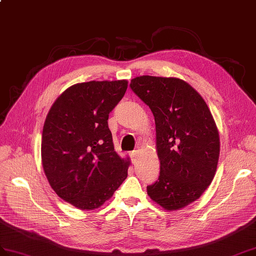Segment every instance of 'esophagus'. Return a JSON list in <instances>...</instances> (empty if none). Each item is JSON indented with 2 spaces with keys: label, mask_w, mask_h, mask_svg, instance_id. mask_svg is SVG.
Returning <instances> with one entry per match:
<instances>
[{
  "label": "esophagus",
  "mask_w": 256,
  "mask_h": 256,
  "mask_svg": "<svg viewBox=\"0 0 256 256\" xmlns=\"http://www.w3.org/2000/svg\"><path fill=\"white\" fill-rule=\"evenodd\" d=\"M130 158H132V162H135L136 160H138V150H133V152H130Z\"/></svg>",
  "instance_id": "1"
}]
</instances>
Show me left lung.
Returning a JSON list of instances; mask_svg holds the SVG:
<instances>
[{
  "label": "left lung",
  "mask_w": 256,
  "mask_h": 256,
  "mask_svg": "<svg viewBox=\"0 0 256 256\" xmlns=\"http://www.w3.org/2000/svg\"><path fill=\"white\" fill-rule=\"evenodd\" d=\"M130 86L155 116L160 176L147 194L166 210H181L198 200L215 176L220 152L215 120L183 80L142 75Z\"/></svg>",
  "instance_id": "8db88e82"
}]
</instances>
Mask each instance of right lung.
I'll return each mask as SVG.
<instances>
[{
	"mask_svg": "<svg viewBox=\"0 0 256 256\" xmlns=\"http://www.w3.org/2000/svg\"><path fill=\"white\" fill-rule=\"evenodd\" d=\"M128 89V80L78 82L50 108L42 130L41 160L60 198L82 210L99 208L126 179L130 158L114 150L109 114Z\"/></svg>",
	"mask_w": 256,
	"mask_h": 256,
	"instance_id": "1",
	"label": "right lung"
}]
</instances>
